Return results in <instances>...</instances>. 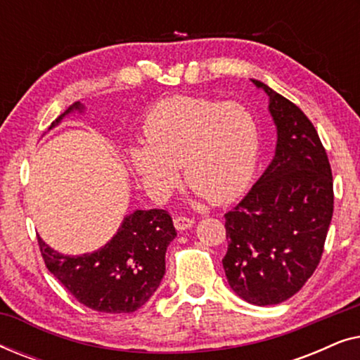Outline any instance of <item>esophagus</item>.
Returning <instances> with one entry per match:
<instances>
[{
    "mask_svg": "<svg viewBox=\"0 0 360 360\" xmlns=\"http://www.w3.org/2000/svg\"><path fill=\"white\" fill-rule=\"evenodd\" d=\"M193 223H195V219L188 218V216H175V218H174V224L179 231H185V229L191 228Z\"/></svg>",
    "mask_w": 360,
    "mask_h": 360,
    "instance_id": "1",
    "label": "esophagus"
}]
</instances>
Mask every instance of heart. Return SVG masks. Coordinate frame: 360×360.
<instances>
[{
    "label": "heart",
    "instance_id": "heart-1",
    "mask_svg": "<svg viewBox=\"0 0 360 360\" xmlns=\"http://www.w3.org/2000/svg\"><path fill=\"white\" fill-rule=\"evenodd\" d=\"M144 142L131 147L137 174L152 191L165 195L185 181L211 203H228L248 188L257 167L260 137L250 111L236 103L176 95L150 108Z\"/></svg>",
    "mask_w": 360,
    "mask_h": 360
}]
</instances>
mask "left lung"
<instances>
[{
	"label": "left lung",
	"instance_id": "left-lung-1",
	"mask_svg": "<svg viewBox=\"0 0 360 360\" xmlns=\"http://www.w3.org/2000/svg\"><path fill=\"white\" fill-rule=\"evenodd\" d=\"M270 96L277 152L249 193L224 214L231 288L265 307L293 297L316 270L333 218L331 165L313 122L287 98Z\"/></svg>",
	"mask_w": 360,
	"mask_h": 360
}]
</instances>
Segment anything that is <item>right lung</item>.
<instances>
[{
  "label": "right lung",
  "instance_id": "obj_1",
  "mask_svg": "<svg viewBox=\"0 0 360 360\" xmlns=\"http://www.w3.org/2000/svg\"><path fill=\"white\" fill-rule=\"evenodd\" d=\"M73 108L68 106L56 122ZM52 122V126H56ZM176 231L169 211H134L105 248L78 257L58 254L37 238L44 264L77 302L95 311L134 313L149 300L165 274V250Z\"/></svg>",
  "mask_w": 360,
  "mask_h": 360
}]
</instances>
